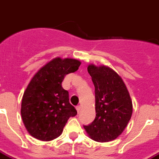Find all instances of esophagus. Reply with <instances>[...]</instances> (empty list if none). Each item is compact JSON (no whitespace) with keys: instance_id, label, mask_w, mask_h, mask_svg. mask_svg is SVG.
I'll return each instance as SVG.
<instances>
[{"instance_id":"esophagus-1","label":"esophagus","mask_w":159,"mask_h":159,"mask_svg":"<svg viewBox=\"0 0 159 159\" xmlns=\"http://www.w3.org/2000/svg\"><path fill=\"white\" fill-rule=\"evenodd\" d=\"M76 109H77V113H79L80 112H81V109H82V108H81V106H80V105H78V106H77V107H76Z\"/></svg>"}]
</instances>
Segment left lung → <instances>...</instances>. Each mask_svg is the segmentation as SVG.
I'll return each mask as SVG.
<instances>
[{
	"mask_svg": "<svg viewBox=\"0 0 159 159\" xmlns=\"http://www.w3.org/2000/svg\"><path fill=\"white\" fill-rule=\"evenodd\" d=\"M95 86V118L84 128L92 140L108 142L122 134L132 114V101L122 79L106 66L87 68Z\"/></svg>",
	"mask_w": 159,
	"mask_h": 159,
	"instance_id": "8db88e82",
	"label": "left lung"
}]
</instances>
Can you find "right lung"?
Returning <instances> with one entry per match:
<instances>
[{
    "label": "right lung",
    "mask_w": 159,
    "mask_h": 159,
    "mask_svg": "<svg viewBox=\"0 0 159 159\" xmlns=\"http://www.w3.org/2000/svg\"><path fill=\"white\" fill-rule=\"evenodd\" d=\"M80 64L77 59L55 58L32 78L21 104L22 119L32 136L44 141L54 140L61 135L68 118L77 115L62 82Z\"/></svg>",
    "instance_id": "1"
}]
</instances>
